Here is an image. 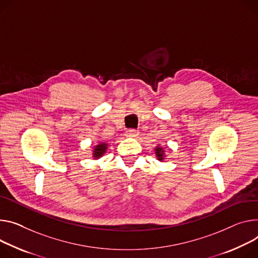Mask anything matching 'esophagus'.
<instances>
[{"mask_svg":"<svg viewBox=\"0 0 258 258\" xmlns=\"http://www.w3.org/2000/svg\"><path fill=\"white\" fill-rule=\"evenodd\" d=\"M138 135H139V132L137 130H134V128H131L126 132V136L131 137V138H136Z\"/></svg>","mask_w":258,"mask_h":258,"instance_id":"obj_1","label":"esophagus"}]
</instances>
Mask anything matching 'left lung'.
<instances>
[{
	"instance_id": "8db88e82",
	"label": "left lung",
	"mask_w": 258,
	"mask_h": 258,
	"mask_svg": "<svg viewBox=\"0 0 258 258\" xmlns=\"http://www.w3.org/2000/svg\"><path fill=\"white\" fill-rule=\"evenodd\" d=\"M155 153H156V156L159 160L163 159V150H162L161 147H156L155 148Z\"/></svg>"
}]
</instances>
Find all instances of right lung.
<instances>
[{
  "mask_svg": "<svg viewBox=\"0 0 258 258\" xmlns=\"http://www.w3.org/2000/svg\"><path fill=\"white\" fill-rule=\"evenodd\" d=\"M107 149V144L106 143H101L98 146H96L95 150H93V156L95 157H101Z\"/></svg>",
  "mask_w": 258,
  "mask_h": 258,
  "instance_id": "right-lung-1",
  "label": "right lung"
}]
</instances>
